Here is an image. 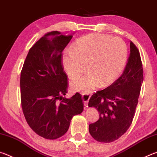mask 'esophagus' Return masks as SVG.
<instances>
[{
    "instance_id": "obj_1",
    "label": "esophagus",
    "mask_w": 157,
    "mask_h": 157,
    "mask_svg": "<svg viewBox=\"0 0 157 157\" xmlns=\"http://www.w3.org/2000/svg\"><path fill=\"white\" fill-rule=\"evenodd\" d=\"M90 97H91V94L90 93H84V94H82V100L84 101L85 107H86L87 105H88Z\"/></svg>"
}]
</instances>
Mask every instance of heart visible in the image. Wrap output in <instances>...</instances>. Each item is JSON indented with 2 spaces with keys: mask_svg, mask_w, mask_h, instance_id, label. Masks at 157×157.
<instances>
[{
  "mask_svg": "<svg viewBox=\"0 0 157 157\" xmlns=\"http://www.w3.org/2000/svg\"><path fill=\"white\" fill-rule=\"evenodd\" d=\"M128 49L125 42L108 34L91 33L78 39L62 55L63 68L70 78L89 72L71 82L73 91L88 93L98 85L106 86L120 76L125 67Z\"/></svg>",
  "mask_w": 157,
  "mask_h": 157,
  "instance_id": "b5f03b06",
  "label": "heart"
}]
</instances>
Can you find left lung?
Wrapping results in <instances>:
<instances>
[{"label":"left lung","mask_w":157,"mask_h":157,"mask_svg":"<svg viewBox=\"0 0 157 157\" xmlns=\"http://www.w3.org/2000/svg\"><path fill=\"white\" fill-rule=\"evenodd\" d=\"M143 81L139 49L130 41V53L121 76L107 88L92 95L89 107L97 109L100 118L90 124V134L100 143L119 139L131 125Z\"/></svg>","instance_id":"left-lung-1"}]
</instances>
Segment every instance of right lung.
Masks as SVG:
<instances>
[{
  "label": "right lung",
  "mask_w": 157,
  "mask_h": 157,
  "mask_svg": "<svg viewBox=\"0 0 157 157\" xmlns=\"http://www.w3.org/2000/svg\"><path fill=\"white\" fill-rule=\"evenodd\" d=\"M73 36L45 34L28 53L21 72L22 110L28 125L39 136L54 140L64 135L73 117L84 110L82 95L71 98L62 52Z\"/></svg>",
  "instance_id": "right-lung-1"
}]
</instances>
